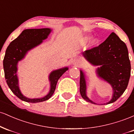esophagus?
I'll use <instances>...</instances> for the list:
<instances>
[{
    "label": "esophagus",
    "mask_w": 134,
    "mask_h": 134,
    "mask_svg": "<svg viewBox=\"0 0 134 134\" xmlns=\"http://www.w3.org/2000/svg\"><path fill=\"white\" fill-rule=\"evenodd\" d=\"M74 64H75V65L77 66L81 64V62H80V61L78 60H75L74 61Z\"/></svg>",
    "instance_id": "1"
}]
</instances>
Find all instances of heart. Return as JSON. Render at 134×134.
<instances>
[{"instance_id": "obj_1", "label": "heart", "mask_w": 134, "mask_h": 134, "mask_svg": "<svg viewBox=\"0 0 134 134\" xmlns=\"http://www.w3.org/2000/svg\"><path fill=\"white\" fill-rule=\"evenodd\" d=\"M95 41H96V40H94L93 41V43H94Z\"/></svg>"}]
</instances>
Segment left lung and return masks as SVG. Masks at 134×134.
<instances>
[{"instance_id": "8db88e82", "label": "left lung", "mask_w": 134, "mask_h": 134, "mask_svg": "<svg viewBox=\"0 0 134 134\" xmlns=\"http://www.w3.org/2000/svg\"><path fill=\"white\" fill-rule=\"evenodd\" d=\"M83 55L93 65H100L97 70L98 76L113 87V98L107 104L117 100L127 89L130 77L131 65L125 43L113 32L102 43L87 50ZM79 90L84 100L96 104L86 96L85 77L81 70Z\"/></svg>"}]
</instances>
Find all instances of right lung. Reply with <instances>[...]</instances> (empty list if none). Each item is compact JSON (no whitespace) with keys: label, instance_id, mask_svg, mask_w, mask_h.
Segmentation results:
<instances>
[{"label":"right lung","instance_id":"right-lung-1","mask_svg":"<svg viewBox=\"0 0 134 134\" xmlns=\"http://www.w3.org/2000/svg\"><path fill=\"white\" fill-rule=\"evenodd\" d=\"M50 32L51 30L49 28L27 29L23 31L18 38L12 41L6 49L3 60L6 82L12 92L20 99L26 102H42L51 98L56 88L58 80L66 70H68V68L65 67L51 72L49 76L51 88L49 93L43 98L30 99L23 96L20 91L16 76L18 62L24 57L27 51L36 47L46 39Z\"/></svg>","mask_w":134,"mask_h":134}]
</instances>
